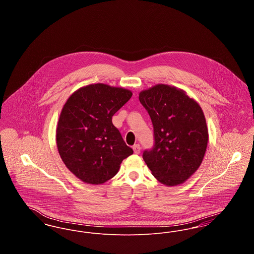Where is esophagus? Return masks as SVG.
Returning <instances> with one entry per match:
<instances>
[{
	"label": "esophagus",
	"instance_id": "esophagus-1",
	"mask_svg": "<svg viewBox=\"0 0 254 254\" xmlns=\"http://www.w3.org/2000/svg\"><path fill=\"white\" fill-rule=\"evenodd\" d=\"M132 148L133 150H134V153H136V154H139V153H140V151H141V146H140L139 144L133 145Z\"/></svg>",
	"mask_w": 254,
	"mask_h": 254
}]
</instances>
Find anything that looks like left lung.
I'll return each mask as SVG.
<instances>
[{"instance_id": "1", "label": "left lung", "mask_w": 254, "mask_h": 254, "mask_svg": "<svg viewBox=\"0 0 254 254\" xmlns=\"http://www.w3.org/2000/svg\"><path fill=\"white\" fill-rule=\"evenodd\" d=\"M152 122L155 144L143 159L158 181L173 187L187 181L205 156L208 131L199 104L175 86L159 84L140 92Z\"/></svg>"}]
</instances>
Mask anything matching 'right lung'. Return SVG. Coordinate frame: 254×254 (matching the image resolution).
<instances>
[{
	"label": "right lung",
	"mask_w": 254,
	"mask_h": 254,
	"mask_svg": "<svg viewBox=\"0 0 254 254\" xmlns=\"http://www.w3.org/2000/svg\"><path fill=\"white\" fill-rule=\"evenodd\" d=\"M131 96L123 87L91 84L77 89L64 105L56 129L57 147L65 167L81 181H109L123 160L132 154L112 124V116Z\"/></svg>",
	"instance_id": "1"
}]
</instances>
